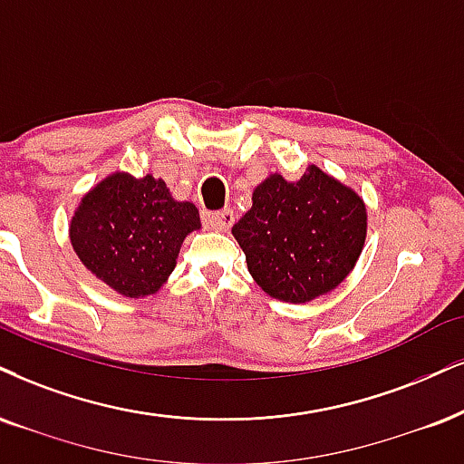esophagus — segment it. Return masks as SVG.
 Masks as SVG:
<instances>
[{"label": "esophagus", "mask_w": 464, "mask_h": 464, "mask_svg": "<svg viewBox=\"0 0 464 464\" xmlns=\"http://www.w3.org/2000/svg\"><path fill=\"white\" fill-rule=\"evenodd\" d=\"M234 219H237V215H234V210H230V208L221 210V213H208V215H206V223H208L210 227H215V230H219V232L230 230V227L234 226Z\"/></svg>", "instance_id": "34e87169"}]
</instances>
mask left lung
Listing matches in <instances>:
<instances>
[{"instance_id": "8db88e82", "label": "left lung", "mask_w": 464, "mask_h": 464, "mask_svg": "<svg viewBox=\"0 0 464 464\" xmlns=\"http://www.w3.org/2000/svg\"><path fill=\"white\" fill-rule=\"evenodd\" d=\"M232 234L256 284L273 299L307 303L344 282L365 241L363 199L318 169L288 182L273 174Z\"/></svg>"}]
</instances>
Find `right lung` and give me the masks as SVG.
Wrapping results in <instances>:
<instances>
[{"label": "right lung", "mask_w": 464, "mask_h": 464, "mask_svg": "<svg viewBox=\"0 0 464 464\" xmlns=\"http://www.w3.org/2000/svg\"><path fill=\"white\" fill-rule=\"evenodd\" d=\"M198 227L196 206L176 202L161 179L118 171L82 199L71 221V243L101 282L137 299L161 288L182 241Z\"/></svg>", "instance_id": "right-lung-1"}]
</instances>
